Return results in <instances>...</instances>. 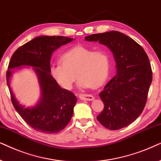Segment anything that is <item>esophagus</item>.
<instances>
[{"label":"esophagus","mask_w":161,"mask_h":161,"mask_svg":"<svg viewBox=\"0 0 161 161\" xmlns=\"http://www.w3.org/2000/svg\"><path fill=\"white\" fill-rule=\"evenodd\" d=\"M79 98L81 100H86V101H92L94 99V97L91 94H79Z\"/></svg>","instance_id":"obj_1"}]
</instances>
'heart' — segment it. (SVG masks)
<instances>
[{"instance_id":"b5f03b06","label":"heart","mask_w":161,"mask_h":161,"mask_svg":"<svg viewBox=\"0 0 161 161\" xmlns=\"http://www.w3.org/2000/svg\"><path fill=\"white\" fill-rule=\"evenodd\" d=\"M60 63L50 68L51 76L60 86L71 88L76 74L79 87L88 88L97 87L105 82L110 70V58L106 51H94L77 46L61 56Z\"/></svg>"}]
</instances>
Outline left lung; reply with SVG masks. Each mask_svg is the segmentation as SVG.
<instances>
[{"label": "left lung", "mask_w": 161, "mask_h": 161, "mask_svg": "<svg viewBox=\"0 0 161 161\" xmlns=\"http://www.w3.org/2000/svg\"><path fill=\"white\" fill-rule=\"evenodd\" d=\"M87 41H98L113 53L117 74L99 93L104 109L97 120L111 130L132 124L144 109L153 71L149 57L140 45L117 31L94 34Z\"/></svg>", "instance_id": "left-lung-1"}]
</instances>
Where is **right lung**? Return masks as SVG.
<instances>
[{
    "label": "right lung",
    "mask_w": 161,
    "mask_h": 161,
    "mask_svg": "<svg viewBox=\"0 0 161 161\" xmlns=\"http://www.w3.org/2000/svg\"><path fill=\"white\" fill-rule=\"evenodd\" d=\"M74 40L63 36H40L19 47L11 57L6 71V82L14 108L30 127L46 134L57 133L71 119L76 97L72 92L59 87L50 74L51 57L61 46ZM23 65L34 67L42 96L36 107L25 108L14 98L9 86L10 70Z\"/></svg>",
    "instance_id": "add662e5"
}]
</instances>
